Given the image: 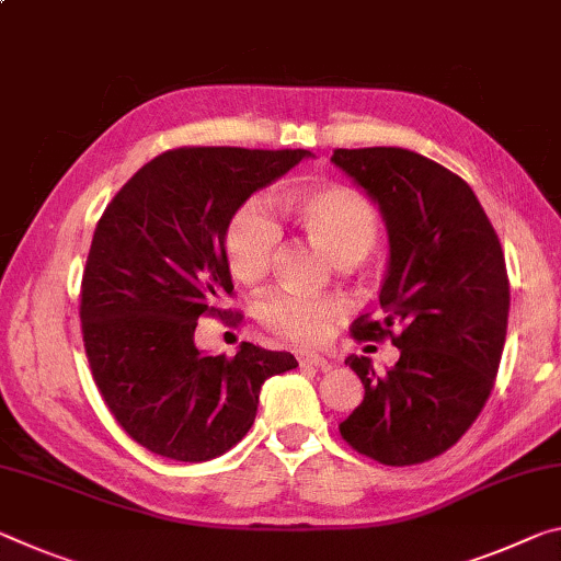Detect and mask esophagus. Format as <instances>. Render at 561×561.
Instances as JSON below:
<instances>
[{"mask_svg": "<svg viewBox=\"0 0 561 561\" xmlns=\"http://www.w3.org/2000/svg\"><path fill=\"white\" fill-rule=\"evenodd\" d=\"M297 359L301 367H317V369H332V362H329L327 357H322V354H314V352H297Z\"/></svg>", "mask_w": 561, "mask_h": 561, "instance_id": "esophagus-1", "label": "esophagus"}]
</instances>
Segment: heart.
<instances>
[{"label": "heart", "instance_id": "obj_1", "mask_svg": "<svg viewBox=\"0 0 561 561\" xmlns=\"http://www.w3.org/2000/svg\"><path fill=\"white\" fill-rule=\"evenodd\" d=\"M287 209L309 242L334 262H357L377 244L379 211L359 190L324 184L287 197ZM282 244V227L262 197H249L234 209L225 229V256L237 279L262 282L272 270ZM344 305L334 297H307L297 291H272L260 301V322L270 332L291 342L312 344L324 340Z\"/></svg>", "mask_w": 561, "mask_h": 561}]
</instances>
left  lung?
<instances>
[{"mask_svg": "<svg viewBox=\"0 0 561 561\" xmlns=\"http://www.w3.org/2000/svg\"><path fill=\"white\" fill-rule=\"evenodd\" d=\"M332 162L379 204L389 234L381 319L362 314L354 340H392L399 359L377 375L346 357L364 399L342 439L389 467L422 465L461 439L500 369L510 279L492 221L472 186L402 147L334 149Z\"/></svg>", "mask_w": 561, "mask_h": 561, "instance_id": "left-lung-1", "label": "left lung"}]
</instances>
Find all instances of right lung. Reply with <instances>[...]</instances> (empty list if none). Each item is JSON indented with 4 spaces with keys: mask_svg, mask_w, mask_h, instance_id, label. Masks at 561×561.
Segmentation results:
<instances>
[{
    "mask_svg": "<svg viewBox=\"0 0 561 561\" xmlns=\"http://www.w3.org/2000/svg\"><path fill=\"white\" fill-rule=\"evenodd\" d=\"M307 149L180 147L154 157L106 204L82 277V336L94 385L131 439L159 457L207 461L254 424L260 389L297 367L242 342L234 357L194 344L225 319L234 284L225 229L239 204Z\"/></svg>",
    "mask_w": 561,
    "mask_h": 561,
    "instance_id": "1",
    "label": "right lung"
}]
</instances>
